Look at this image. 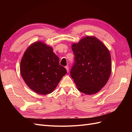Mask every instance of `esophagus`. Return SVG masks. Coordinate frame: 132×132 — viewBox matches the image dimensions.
Returning <instances> with one entry per match:
<instances>
[{
	"mask_svg": "<svg viewBox=\"0 0 132 132\" xmlns=\"http://www.w3.org/2000/svg\"><path fill=\"white\" fill-rule=\"evenodd\" d=\"M65 68L67 71V72H69V67H68V66H65Z\"/></svg>",
	"mask_w": 132,
	"mask_h": 132,
	"instance_id": "esophagus-1",
	"label": "esophagus"
}]
</instances>
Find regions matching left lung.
<instances>
[{
  "mask_svg": "<svg viewBox=\"0 0 132 132\" xmlns=\"http://www.w3.org/2000/svg\"><path fill=\"white\" fill-rule=\"evenodd\" d=\"M74 63L70 75L79 91L87 95L98 93L110 77L111 55L106 46L94 36L82 38L73 43Z\"/></svg>",
  "mask_w": 132,
  "mask_h": 132,
  "instance_id": "obj_1",
  "label": "left lung"
}]
</instances>
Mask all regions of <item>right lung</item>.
I'll use <instances>...</instances> for the list:
<instances>
[{
	"label": "right lung",
	"instance_id": "add662e5",
	"mask_svg": "<svg viewBox=\"0 0 132 132\" xmlns=\"http://www.w3.org/2000/svg\"><path fill=\"white\" fill-rule=\"evenodd\" d=\"M20 73L27 85L35 93H52L64 75L65 68L59 65L53 48L42 42H36L27 48L21 59Z\"/></svg>",
	"mask_w": 132,
	"mask_h": 132
}]
</instances>
